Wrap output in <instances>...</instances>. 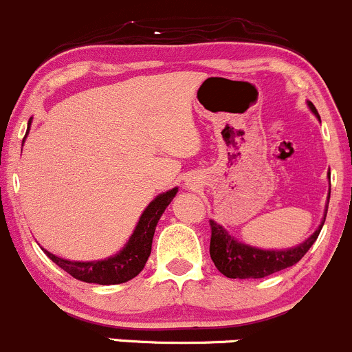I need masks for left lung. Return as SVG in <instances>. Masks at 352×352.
Instances as JSON below:
<instances>
[{
  "label": "left lung",
  "instance_id": "obj_1",
  "mask_svg": "<svg viewBox=\"0 0 352 352\" xmlns=\"http://www.w3.org/2000/svg\"><path fill=\"white\" fill-rule=\"evenodd\" d=\"M309 109L318 116V111L311 102H309ZM323 222L302 245L291 250H283V252H269V250L252 248V246L238 243L228 234V231L221 224L210 221V258L219 272L224 274L229 279H262V277L272 276L279 270L296 265L316 241Z\"/></svg>",
  "mask_w": 352,
  "mask_h": 352
}]
</instances>
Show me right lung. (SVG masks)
Returning <instances> with one entry per match:
<instances>
[{
    "mask_svg": "<svg viewBox=\"0 0 352 352\" xmlns=\"http://www.w3.org/2000/svg\"><path fill=\"white\" fill-rule=\"evenodd\" d=\"M176 193L177 188H173V190L159 195L154 201H151V205L142 214L128 245L111 258L99 260V262H68V260L59 258L46 250H44V253L65 272H68L75 279L83 280V283L102 284V286L128 283L144 270L152 252V238H154L155 226H157L162 212L176 197Z\"/></svg>",
    "mask_w": 352,
    "mask_h": 352,
    "instance_id": "add662e5",
    "label": "right lung"
}]
</instances>
